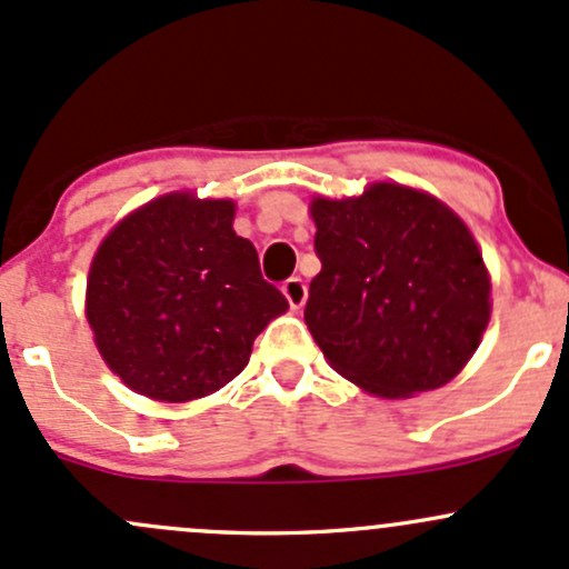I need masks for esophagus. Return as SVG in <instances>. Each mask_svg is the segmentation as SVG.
<instances>
[{
	"instance_id": "1",
	"label": "esophagus",
	"mask_w": 569,
	"mask_h": 569,
	"mask_svg": "<svg viewBox=\"0 0 569 569\" xmlns=\"http://www.w3.org/2000/svg\"><path fill=\"white\" fill-rule=\"evenodd\" d=\"M282 292H284L287 301H290L292 309H301L303 303H307V296H309L307 284H303L301 277H290V279H287V282L282 284Z\"/></svg>"
}]
</instances>
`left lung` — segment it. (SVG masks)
<instances>
[{
	"instance_id": "left-lung-1",
	"label": "left lung",
	"mask_w": 569,
	"mask_h": 569,
	"mask_svg": "<svg viewBox=\"0 0 569 569\" xmlns=\"http://www.w3.org/2000/svg\"><path fill=\"white\" fill-rule=\"evenodd\" d=\"M311 217L322 268L303 317L328 363L388 399L453 380L491 315V284L467 224L399 184L317 198Z\"/></svg>"
}]
</instances>
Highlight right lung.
<instances>
[{
  "mask_svg": "<svg viewBox=\"0 0 569 569\" xmlns=\"http://www.w3.org/2000/svg\"><path fill=\"white\" fill-rule=\"evenodd\" d=\"M230 200L173 192L119 222L97 249L87 317L121 382L157 401H192L243 371L258 333L287 309L236 236Z\"/></svg>",
  "mask_w": 569,
  "mask_h": 569,
  "instance_id": "obj_1",
  "label": "right lung"
}]
</instances>
